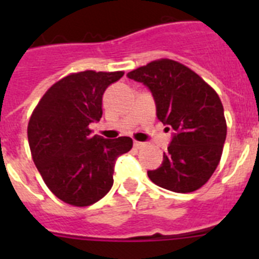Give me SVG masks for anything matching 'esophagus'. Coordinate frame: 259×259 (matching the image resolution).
I'll return each mask as SVG.
<instances>
[{"label": "esophagus", "instance_id": "34e87169", "mask_svg": "<svg viewBox=\"0 0 259 259\" xmlns=\"http://www.w3.org/2000/svg\"><path fill=\"white\" fill-rule=\"evenodd\" d=\"M134 146L136 149H143L145 146V143H141V141H134Z\"/></svg>", "mask_w": 259, "mask_h": 259}]
</instances>
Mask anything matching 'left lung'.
Returning a JSON list of instances; mask_svg holds the SVG:
<instances>
[{"label": "left lung", "instance_id": "left-lung-1", "mask_svg": "<svg viewBox=\"0 0 259 259\" xmlns=\"http://www.w3.org/2000/svg\"><path fill=\"white\" fill-rule=\"evenodd\" d=\"M127 76L150 89L157 118L172 128V141L157 170L148 171L154 184L178 193L200 189L221 161L227 123L218 93L187 66L157 59Z\"/></svg>", "mask_w": 259, "mask_h": 259}]
</instances>
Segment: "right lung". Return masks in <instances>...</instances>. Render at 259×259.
<instances>
[{
	"instance_id": "add662e5",
	"label": "right lung",
	"mask_w": 259,
	"mask_h": 259,
	"mask_svg": "<svg viewBox=\"0 0 259 259\" xmlns=\"http://www.w3.org/2000/svg\"><path fill=\"white\" fill-rule=\"evenodd\" d=\"M123 71L87 70L62 77L48 89L29 118L27 135L32 159L54 196L84 207L113 187L115 159L132 149L127 136L107 140L92 135L102 116V96Z\"/></svg>"
}]
</instances>
